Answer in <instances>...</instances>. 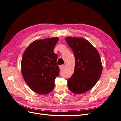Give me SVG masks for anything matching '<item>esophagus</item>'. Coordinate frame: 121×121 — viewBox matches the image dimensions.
I'll return each instance as SVG.
<instances>
[{
  "label": "esophagus",
  "mask_w": 121,
  "mask_h": 121,
  "mask_svg": "<svg viewBox=\"0 0 121 121\" xmlns=\"http://www.w3.org/2000/svg\"><path fill=\"white\" fill-rule=\"evenodd\" d=\"M64 65H60V69H63V68H64Z\"/></svg>",
  "instance_id": "esophagus-1"
}]
</instances>
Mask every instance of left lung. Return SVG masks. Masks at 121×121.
I'll return each mask as SVG.
<instances>
[{
	"label": "left lung",
	"mask_w": 121,
	"mask_h": 121,
	"mask_svg": "<svg viewBox=\"0 0 121 121\" xmlns=\"http://www.w3.org/2000/svg\"><path fill=\"white\" fill-rule=\"evenodd\" d=\"M65 40L75 57L74 73L68 80V87L73 93H83L92 88L101 76L100 55L86 39L67 37Z\"/></svg>",
	"instance_id": "obj_1"
}]
</instances>
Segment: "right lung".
<instances>
[{"label": "right lung", "mask_w": 121, "mask_h": 121, "mask_svg": "<svg viewBox=\"0 0 121 121\" xmlns=\"http://www.w3.org/2000/svg\"><path fill=\"white\" fill-rule=\"evenodd\" d=\"M58 39L53 37L36 40L24 52L22 73L26 83L36 93L48 94L54 88V80L60 73L57 55L53 52Z\"/></svg>", "instance_id": "1"}]
</instances>
